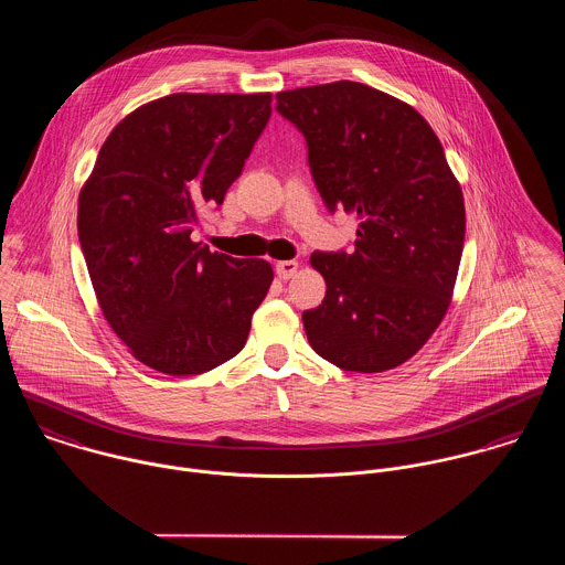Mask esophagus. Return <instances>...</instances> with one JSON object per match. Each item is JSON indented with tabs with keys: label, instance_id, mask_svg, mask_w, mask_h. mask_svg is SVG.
Returning a JSON list of instances; mask_svg holds the SVG:
<instances>
[{
	"label": "esophagus",
	"instance_id": "obj_1",
	"mask_svg": "<svg viewBox=\"0 0 565 565\" xmlns=\"http://www.w3.org/2000/svg\"><path fill=\"white\" fill-rule=\"evenodd\" d=\"M298 271V263L296 260H278L276 263V274L280 280H289L294 278Z\"/></svg>",
	"mask_w": 565,
	"mask_h": 565
}]
</instances>
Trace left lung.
Masks as SVG:
<instances>
[{
	"label": "left lung",
	"mask_w": 565,
	"mask_h": 565,
	"mask_svg": "<svg viewBox=\"0 0 565 565\" xmlns=\"http://www.w3.org/2000/svg\"><path fill=\"white\" fill-rule=\"evenodd\" d=\"M307 139L330 211L354 213V252L311 256L326 298L305 311L311 348L345 372L408 361L444 320L466 237L459 180L428 121L403 99L339 81L276 95Z\"/></svg>",
	"instance_id": "left-lung-1"
}]
</instances>
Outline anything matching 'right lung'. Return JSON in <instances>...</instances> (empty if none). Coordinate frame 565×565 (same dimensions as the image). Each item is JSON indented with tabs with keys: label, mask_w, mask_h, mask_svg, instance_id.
Wrapping results in <instances>:
<instances>
[{
	"label": "right lung",
	"mask_w": 565,
	"mask_h": 565,
	"mask_svg": "<svg viewBox=\"0 0 565 565\" xmlns=\"http://www.w3.org/2000/svg\"><path fill=\"white\" fill-rule=\"evenodd\" d=\"M271 115V93H171L126 115L78 198V237L97 305L143 365L211 372L242 352L274 280L263 258L191 239L220 206Z\"/></svg>",
	"instance_id": "1"
}]
</instances>
